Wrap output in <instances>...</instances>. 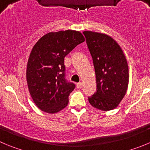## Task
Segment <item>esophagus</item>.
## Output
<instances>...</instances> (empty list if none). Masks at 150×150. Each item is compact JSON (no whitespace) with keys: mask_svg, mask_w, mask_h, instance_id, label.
Listing matches in <instances>:
<instances>
[{"mask_svg":"<svg viewBox=\"0 0 150 150\" xmlns=\"http://www.w3.org/2000/svg\"><path fill=\"white\" fill-rule=\"evenodd\" d=\"M76 86H77V88H78V89H81L82 86H83V83H78L76 84Z\"/></svg>","mask_w":150,"mask_h":150,"instance_id":"esophagus-1","label":"esophagus"}]
</instances>
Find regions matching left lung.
I'll list each match as a JSON object with an SVG mask.
<instances>
[{"instance_id":"1","label":"left lung","mask_w":150,"mask_h":150,"mask_svg":"<svg viewBox=\"0 0 150 150\" xmlns=\"http://www.w3.org/2000/svg\"><path fill=\"white\" fill-rule=\"evenodd\" d=\"M96 72L97 91L88 98L92 107L110 111L119 105L129 84L127 59L118 43L106 34L84 31Z\"/></svg>"}]
</instances>
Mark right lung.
Returning <instances> with one entry per match:
<instances>
[{
    "mask_svg": "<svg viewBox=\"0 0 150 150\" xmlns=\"http://www.w3.org/2000/svg\"><path fill=\"white\" fill-rule=\"evenodd\" d=\"M85 40L75 30L49 33L33 47L26 67V81L35 105L44 112L54 114L65 108L75 89L65 79L64 58Z\"/></svg>",
    "mask_w": 150,
    "mask_h": 150,
    "instance_id": "right-lung-1",
    "label": "right lung"
}]
</instances>
